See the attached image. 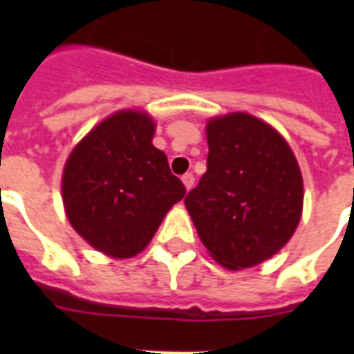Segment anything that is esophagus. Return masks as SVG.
<instances>
[{"label":"esophagus","instance_id":"34e87169","mask_svg":"<svg viewBox=\"0 0 354 354\" xmlns=\"http://www.w3.org/2000/svg\"><path fill=\"white\" fill-rule=\"evenodd\" d=\"M182 182H183V185H185V189H187V191H191V189H193V185H194L193 172H185V174L182 176Z\"/></svg>","mask_w":354,"mask_h":354}]
</instances>
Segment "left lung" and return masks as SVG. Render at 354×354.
Wrapping results in <instances>:
<instances>
[{
	"mask_svg": "<svg viewBox=\"0 0 354 354\" xmlns=\"http://www.w3.org/2000/svg\"><path fill=\"white\" fill-rule=\"evenodd\" d=\"M207 145V171L185 196V207L216 263L250 268L296 232L301 172L285 139L248 113L209 121Z\"/></svg>",
	"mask_w": 354,
	"mask_h": 354,
	"instance_id": "8db88e82",
	"label": "left lung"
}]
</instances>
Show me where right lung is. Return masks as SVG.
<instances>
[{"mask_svg":"<svg viewBox=\"0 0 354 354\" xmlns=\"http://www.w3.org/2000/svg\"><path fill=\"white\" fill-rule=\"evenodd\" d=\"M152 138L147 113L122 110L93 128L64 169L62 200L71 226L112 257L145 250L167 211L185 196Z\"/></svg>","mask_w":354,"mask_h":354,"instance_id":"obj_1","label":"right lung"}]
</instances>
